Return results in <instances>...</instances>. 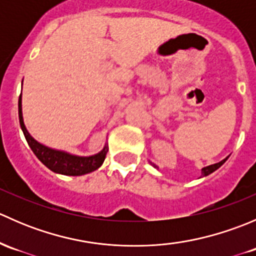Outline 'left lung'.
<instances>
[{"label":"left lung","mask_w":256,"mask_h":256,"mask_svg":"<svg viewBox=\"0 0 256 256\" xmlns=\"http://www.w3.org/2000/svg\"><path fill=\"white\" fill-rule=\"evenodd\" d=\"M226 158H228V157H226ZM226 158H224V160H222L220 162H218V164H210V166H207V167H203L202 168V177H206V176H208V174H213L214 171H216V170H218L219 167L222 166V164H224V162L226 161ZM150 164H152V166L154 167V168H157L158 170V167L156 166V164H152V162H150Z\"/></svg>","instance_id":"1"}]
</instances>
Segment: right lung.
Listing matches in <instances>:
<instances>
[{
    "label": "right lung",
    "mask_w": 256,
    "mask_h": 256,
    "mask_svg": "<svg viewBox=\"0 0 256 256\" xmlns=\"http://www.w3.org/2000/svg\"><path fill=\"white\" fill-rule=\"evenodd\" d=\"M18 118H20V128H22L26 140H27L33 154L46 167H48L50 171L56 172V174H66V176H82V174H90V172L95 171L102 166L105 157H106L108 151H109V146L105 144L104 148L98 152L96 154L76 156V154L50 148V147L40 144L30 136V134L26 128L22 115V94L20 95V99H18Z\"/></svg>",
    "instance_id": "add662e5"
}]
</instances>
